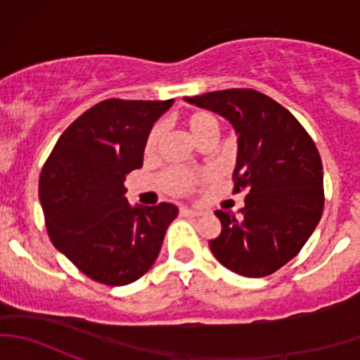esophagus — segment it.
<instances>
[{
    "mask_svg": "<svg viewBox=\"0 0 360 360\" xmlns=\"http://www.w3.org/2000/svg\"><path fill=\"white\" fill-rule=\"evenodd\" d=\"M200 210H195V209H188V207H181V216H186V217H195V216H200Z\"/></svg>",
    "mask_w": 360,
    "mask_h": 360,
    "instance_id": "obj_1",
    "label": "esophagus"
}]
</instances>
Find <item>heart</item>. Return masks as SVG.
<instances>
[{"label": "heart", "mask_w": 360, "mask_h": 360, "mask_svg": "<svg viewBox=\"0 0 360 360\" xmlns=\"http://www.w3.org/2000/svg\"><path fill=\"white\" fill-rule=\"evenodd\" d=\"M186 127L191 132V136H193L197 141L203 139V137L209 136V134L219 132V122H217L216 116L210 115V112L207 111L190 112V115L186 116ZM158 139H160V127H155L146 141V148H144L146 155L155 153ZM207 176H209V174H195V172H190V170L176 169V170H169V172L162 177V183L163 186H165L169 191H172V193L183 195V193H188V191H191V188L195 186V183Z\"/></svg>", "instance_id": "heart-1"}]
</instances>
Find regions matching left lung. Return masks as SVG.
<instances>
[{"mask_svg":"<svg viewBox=\"0 0 360 360\" xmlns=\"http://www.w3.org/2000/svg\"><path fill=\"white\" fill-rule=\"evenodd\" d=\"M184 101L231 123L237 134L233 191L248 193L238 212L216 210L221 233L209 248L228 270L266 277L300 252L321 221V155L291 112L256 90H217Z\"/></svg>","mask_w":360,"mask_h":360,"instance_id":"1","label":"left lung"}]
</instances>
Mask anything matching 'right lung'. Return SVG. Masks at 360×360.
Returning a JSON list of instances; mask_svg holds the SVG:
<instances>
[{
    "instance_id": "obj_1",
    "label": "right lung",
    "mask_w": 360,
    "mask_h": 360,
    "mask_svg": "<svg viewBox=\"0 0 360 360\" xmlns=\"http://www.w3.org/2000/svg\"><path fill=\"white\" fill-rule=\"evenodd\" d=\"M174 101L108 99L64 130L39 176L52 244L86 277L127 285L157 261L174 203L130 205L125 176L143 167L155 122Z\"/></svg>"
}]
</instances>
